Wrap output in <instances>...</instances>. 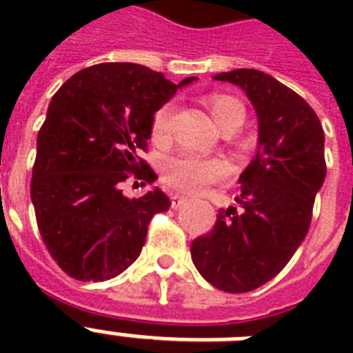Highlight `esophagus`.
I'll use <instances>...</instances> for the list:
<instances>
[{"mask_svg":"<svg viewBox=\"0 0 353 353\" xmlns=\"http://www.w3.org/2000/svg\"><path fill=\"white\" fill-rule=\"evenodd\" d=\"M170 201H172V209H179V207L187 201V198H185V196H179V194H172Z\"/></svg>","mask_w":353,"mask_h":353,"instance_id":"esophagus-1","label":"esophagus"}]
</instances>
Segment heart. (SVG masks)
Here are the masks:
<instances>
[{
  "label": "heart",
  "mask_w": 353,
  "mask_h": 353,
  "mask_svg": "<svg viewBox=\"0 0 353 353\" xmlns=\"http://www.w3.org/2000/svg\"><path fill=\"white\" fill-rule=\"evenodd\" d=\"M207 106L216 121L223 130L229 126H240L245 119V106L236 97L225 93H212L207 99ZM172 115V106L165 104L154 113L152 119V135L155 141H163L168 135V121ZM163 181L168 187L183 190V192H198L203 187L227 177L229 165L220 157H203L192 152H181L165 159L161 166Z\"/></svg>",
  "instance_id": "obj_1"
}]
</instances>
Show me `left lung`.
I'll list each match as a JSON object with an SVG mask.
<instances>
[{
    "mask_svg": "<svg viewBox=\"0 0 353 353\" xmlns=\"http://www.w3.org/2000/svg\"><path fill=\"white\" fill-rule=\"evenodd\" d=\"M245 91L258 115V150L241 172L238 207L218 210L190 245L194 265L227 293H247L285 268L306 238L326 177L324 130L299 93L256 69L214 77Z\"/></svg>",
    "mask_w": 353,
    "mask_h": 353,
    "instance_id": "obj_1",
    "label": "left lung"
}]
</instances>
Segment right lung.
<instances>
[{"instance_id": "add662e5", "label": "right lung", "mask_w": 353, "mask_h": 353, "mask_svg": "<svg viewBox=\"0 0 353 353\" xmlns=\"http://www.w3.org/2000/svg\"><path fill=\"white\" fill-rule=\"evenodd\" d=\"M194 77L174 84L139 63H97L54 93L36 141L30 199L47 251L82 282L121 274L141 254L152 218L170 207L159 188L126 198L128 179L152 183L154 113Z\"/></svg>"}]
</instances>
